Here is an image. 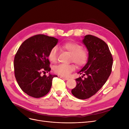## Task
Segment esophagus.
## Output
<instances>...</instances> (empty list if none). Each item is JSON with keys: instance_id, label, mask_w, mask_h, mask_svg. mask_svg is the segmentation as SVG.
Segmentation results:
<instances>
[{"instance_id": "esophagus-1", "label": "esophagus", "mask_w": 129, "mask_h": 129, "mask_svg": "<svg viewBox=\"0 0 129 129\" xmlns=\"http://www.w3.org/2000/svg\"><path fill=\"white\" fill-rule=\"evenodd\" d=\"M60 78H62V79H65V80H69V78H68L64 77V76H60Z\"/></svg>"}]
</instances>
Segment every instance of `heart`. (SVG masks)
I'll use <instances>...</instances> for the list:
<instances>
[{
	"mask_svg": "<svg viewBox=\"0 0 129 129\" xmlns=\"http://www.w3.org/2000/svg\"><path fill=\"white\" fill-rule=\"evenodd\" d=\"M62 48L71 54L70 60L79 67L84 66L89 59L88 52L81 49V46L76 42H69L64 44ZM57 48L55 46L49 51L48 58L51 62H55L57 59ZM75 67L73 64H59L54 68V72L62 76H68L73 72Z\"/></svg>",
	"mask_w": 129,
	"mask_h": 129,
	"instance_id": "b5f03b06",
	"label": "heart"
}]
</instances>
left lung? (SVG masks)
<instances>
[{"label":"left lung","instance_id":"8db88e82","mask_svg":"<svg viewBox=\"0 0 129 129\" xmlns=\"http://www.w3.org/2000/svg\"><path fill=\"white\" fill-rule=\"evenodd\" d=\"M83 43L89 52V59L78 74L81 77L75 79L76 86L72 94L79 99H86L95 95L110 76L113 59L108 45L100 38L91 35L84 37ZM87 77L82 79L83 76Z\"/></svg>","mask_w":129,"mask_h":129}]
</instances>
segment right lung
Listing matches in <instances>:
<instances>
[{
    "instance_id": "1",
    "label": "right lung",
    "mask_w": 129,
    "mask_h": 129,
    "mask_svg": "<svg viewBox=\"0 0 129 129\" xmlns=\"http://www.w3.org/2000/svg\"><path fill=\"white\" fill-rule=\"evenodd\" d=\"M58 42L55 38L43 34L34 35L21 44L14 57L16 80L21 89L31 97L39 98L50 91L56 75L40 74L50 71L48 54Z\"/></svg>"
}]
</instances>
